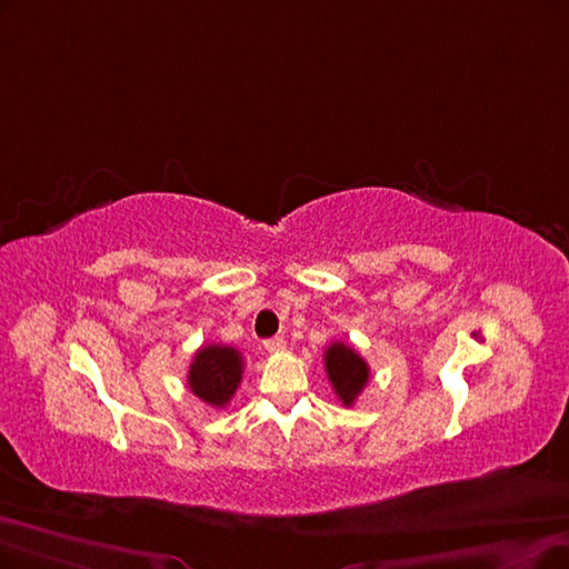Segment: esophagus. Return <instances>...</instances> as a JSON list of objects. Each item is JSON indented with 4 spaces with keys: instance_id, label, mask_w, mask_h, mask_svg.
<instances>
[{
    "instance_id": "obj_1",
    "label": "esophagus",
    "mask_w": 569,
    "mask_h": 569,
    "mask_svg": "<svg viewBox=\"0 0 569 569\" xmlns=\"http://www.w3.org/2000/svg\"><path fill=\"white\" fill-rule=\"evenodd\" d=\"M264 348H267L269 352H281V350H286V340H283V336L267 338V340H264Z\"/></svg>"
}]
</instances>
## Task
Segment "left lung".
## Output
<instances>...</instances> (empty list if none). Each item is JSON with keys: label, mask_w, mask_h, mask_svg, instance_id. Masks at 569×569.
Listing matches in <instances>:
<instances>
[{"label": "left lung", "mask_w": 569, "mask_h": 569, "mask_svg": "<svg viewBox=\"0 0 569 569\" xmlns=\"http://www.w3.org/2000/svg\"><path fill=\"white\" fill-rule=\"evenodd\" d=\"M323 367L338 400L352 408L369 381V365L346 343H331L323 352Z\"/></svg>", "instance_id": "left-lung-1"}]
</instances>
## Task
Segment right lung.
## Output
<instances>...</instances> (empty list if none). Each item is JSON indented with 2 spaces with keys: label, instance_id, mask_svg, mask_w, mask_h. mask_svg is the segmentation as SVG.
Masks as SVG:
<instances>
[{
  "label": "right lung",
  "instance_id": "obj_1",
  "mask_svg": "<svg viewBox=\"0 0 569 569\" xmlns=\"http://www.w3.org/2000/svg\"><path fill=\"white\" fill-rule=\"evenodd\" d=\"M242 379V357L231 346H202L194 352L188 369L192 396L212 408H226Z\"/></svg>",
  "mask_w": 569,
  "mask_h": 569
}]
</instances>
